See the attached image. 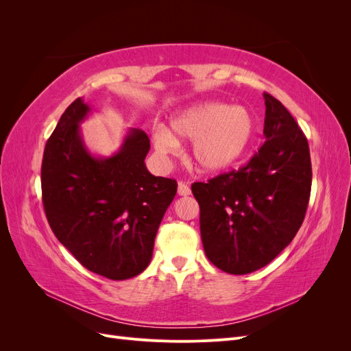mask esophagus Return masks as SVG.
<instances>
[{
    "label": "esophagus",
    "instance_id": "esophagus-1",
    "mask_svg": "<svg viewBox=\"0 0 351 351\" xmlns=\"http://www.w3.org/2000/svg\"><path fill=\"white\" fill-rule=\"evenodd\" d=\"M177 193L180 196H189L190 193H192V190H190L189 184L184 183V182H178V189H177Z\"/></svg>",
    "mask_w": 351,
    "mask_h": 351
}]
</instances>
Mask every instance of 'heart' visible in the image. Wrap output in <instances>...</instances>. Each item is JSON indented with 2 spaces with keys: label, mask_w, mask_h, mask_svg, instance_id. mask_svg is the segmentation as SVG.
<instances>
[{
  "label": "heart",
  "mask_w": 351,
  "mask_h": 351,
  "mask_svg": "<svg viewBox=\"0 0 351 351\" xmlns=\"http://www.w3.org/2000/svg\"><path fill=\"white\" fill-rule=\"evenodd\" d=\"M254 134L252 114L241 107L205 102L176 114L169 130L158 127L154 143L161 155L177 152L180 141H192L190 161L200 173L218 174L246 154Z\"/></svg>",
  "instance_id": "heart-1"
}]
</instances>
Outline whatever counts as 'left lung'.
Masks as SVG:
<instances>
[{
  "label": "left lung",
  "instance_id": "8db88e82",
  "mask_svg": "<svg viewBox=\"0 0 351 351\" xmlns=\"http://www.w3.org/2000/svg\"><path fill=\"white\" fill-rule=\"evenodd\" d=\"M265 143L247 165L193 183L200 236L221 271L244 275L289 246L306 215L312 187L309 145L293 115L265 92Z\"/></svg>",
  "mask_w": 351,
  "mask_h": 351
}]
</instances>
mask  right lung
Here are the masks:
<instances>
[{
    "label": "right lung",
    "instance_id": "add662e5",
    "mask_svg": "<svg viewBox=\"0 0 351 351\" xmlns=\"http://www.w3.org/2000/svg\"><path fill=\"white\" fill-rule=\"evenodd\" d=\"M89 111L82 98L71 102L48 139L40 169L42 202L56 237L84 268L110 280H127L149 265L177 182L147 171L151 143L141 129H132L112 156L90 155L79 129Z\"/></svg>",
    "mask_w": 351,
    "mask_h": 351
}]
</instances>
